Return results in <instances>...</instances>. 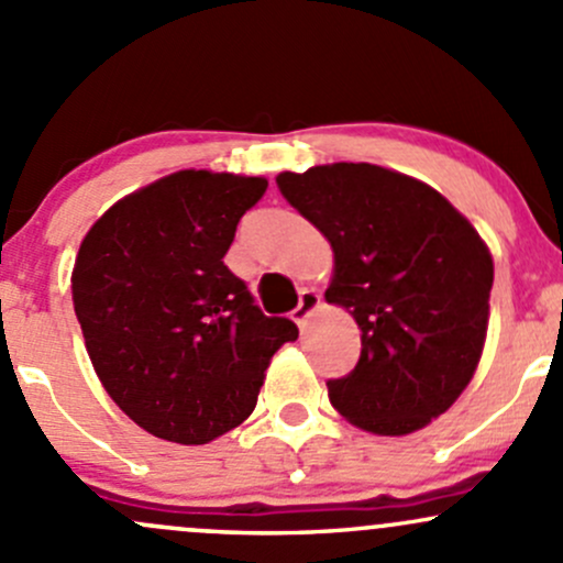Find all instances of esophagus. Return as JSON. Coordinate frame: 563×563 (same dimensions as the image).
Here are the masks:
<instances>
[{
  "label": "esophagus",
  "mask_w": 563,
  "mask_h": 563,
  "mask_svg": "<svg viewBox=\"0 0 563 563\" xmlns=\"http://www.w3.org/2000/svg\"><path fill=\"white\" fill-rule=\"evenodd\" d=\"M318 307H320V294L314 291V288H301L299 305H296V310L291 312V318L299 325H305V320L310 318V314L318 310Z\"/></svg>",
  "instance_id": "esophagus-1"
}]
</instances>
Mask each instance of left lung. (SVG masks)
Wrapping results in <instances>:
<instances>
[{
	"label": "left lung",
	"mask_w": 563,
	"mask_h": 563,
	"mask_svg": "<svg viewBox=\"0 0 563 563\" xmlns=\"http://www.w3.org/2000/svg\"><path fill=\"white\" fill-rule=\"evenodd\" d=\"M277 189L333 249L325 291L361 329V357L329 379L342 417L406 435L460 398L484 350L492 253L428 184L368 163L280 173Z\"/></svg>",
	"instance_id": "1"
}]
</instances>
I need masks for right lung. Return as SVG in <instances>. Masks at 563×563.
Segmentation results:
<instances>
[{
	"label": "right lung",
	"mask_w": 563,
	"mask_h": 563,
	"mask_svg": "<svg viewBox=\"0 0 563 563\" xmlns=\"http://www.w3.org/2000/svg\"><path fill=\"white\" fill-rule=\"evenodd\" d=\"M267 178L178 170L122 197L79 245L71 299L98 379L139 428L200 446L256 409L269 357L299 336L224 264Z\"/></svg>",
	"instance_id": "obj_1"
}]
</instances>
